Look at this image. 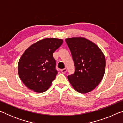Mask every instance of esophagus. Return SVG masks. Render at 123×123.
<instances>
[{
  "mask_svg": "<svg viewBox=\"0 0 123 123\" xmlns=\"http://www.w3.org/2000/svg\"><path fill=\"white\" fill-rule=\"evenodd\" d=\"M66 71H67L66 68H64V69H61V72L62 73H65L66 72Z\"/></svg>",
  "mask_w": 123,
  "mask_h": 123,
  "instance_id": "esophagus-1",
  "label": "esophagus"
}]
</instances>
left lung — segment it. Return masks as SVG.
<instances>
[{
	"label": "left lung",
	"instance_id": "1",
	"mask_svg": "<svg viewBox=\"0 0 123 123\" xmlns=\"http://www.w3.org/2000/svg\"><path fill=\"white\" fill-rule=\"evenodd\" d=\"M75 66V72L67 76L70 84L80 93H87L98 86L103 79L106 61L99 48L82 37L67 38Z\"/></svg>",
	"mask_w": 123,
	"mask_h": 123
}]
</instances>
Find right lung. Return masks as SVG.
<instances>
[{
  "mask_svg": "<svg viewBox=\"0 0 123 123\" xmlns=\"http://www.w3.org/2000/svg\"><path fill=\"white\" fill-rule=\"evenodd\" d=\"M63 43L57 38H45L29 47L18 64L19 78L30 89L37 93L46 91L57 74L53 54Z\"/></svg>",
  "mask_w": 123,
  "mask_h": 123,
  "instance_id": "add662e5",
  "label": "right lung"
}]
</instances>
